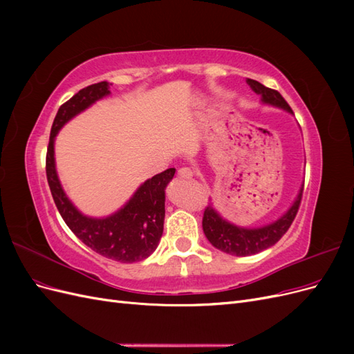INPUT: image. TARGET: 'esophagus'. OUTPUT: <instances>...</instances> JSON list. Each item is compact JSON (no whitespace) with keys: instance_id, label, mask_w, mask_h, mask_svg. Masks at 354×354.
Here are the masks:
<instances>
[{"instance_id":"obj_1","label":"esophagus","mask_w":354,"mask_h":354,"mask_svg":"<svg viewBox=\"0 0 354 354\" xmlns=\"http://www.w3.org/2000/svg\"><path fill=\"white\" fill-rule=\"evenodd\" d=\"M178 177L180 178H192L195 176V171L192 169V168H189V167H183V168H180L178 169Z\"/></svg>"}]
</instances>
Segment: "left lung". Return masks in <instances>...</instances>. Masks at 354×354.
Returning a JSON list of instances; mask_svg holds the SVG:
<instances>
[{"label": "left lung", "instance_id": "left-lung-1", "mask_svg": "<svg viewBox=\"0 0 354 354\" xmlns=\"http://www.w3.org/2000/svg\"><path fill=\"white\" fill-rule=\"evenodd\" d=\"M246 84L250 85L254 93L261 95L263 103L276 106V108H281L283 111H288L289 113H292V109L289 108V104L282 97L279 91L267 88L259 81L250 80V78L246 80ZM303 187H304V183L301 189H299L291 208H289L281 218H277L276 221L267 224V226H263V227L246 229V227L236 226V224L224 220L211 203V205H208L205 211H203V218H202L203 233H205L207 239L211 242L212 246H216L217 250L226 254L236 255V257H248V255L259 254L273 246L288 232L289 226H291L297 216L299 203H301Z\"/></svg>", "mask_w": 354, "mask_h": 354}]
</instances>
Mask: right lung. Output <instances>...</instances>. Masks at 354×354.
I'll list each match as a JSON object with an SVG mask.
<instances>
[{"instance_id":"right-lung-1","label":"right lung","mask_w":354,"mask_h":354,"mask_svg":"<svg viewBox=\"0 0 354 354\" xmlns=\"http://www.w3.org/2000/svg\"><path fill=\"white\" fill-rule=\"evenodd\" d=\"M111 94L109 82L88 85L63 103L51 127L47 147L46 171L53 199L68 227L93 251L120 263H136L147 259L164 232L165 187L174 177L176 168L146 180L131 199L109 217L93 218L73 205L63 190L55 162V140L60 128L93 103Z\"/></svg>"}]
</instances>
